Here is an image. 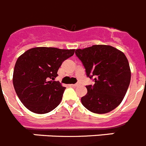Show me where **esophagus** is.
Returning a JSON list of instances; mask_svg holds the SVG:
<instances>
[{
    "mask_svg": "<svg viewBox=\"0 0 146 146\" xmlns=\"http://www.w3.org/2000/svg\"><path fill=\"white\" fill-rule=\"evenodd\" d=\"M72 86H80V83H75V84H72Z\"/></svg>",
    "mask_w": 146,
    "mask_h": 146,
    "instance_id": "1",
    "label": "esophagus"
}]
</instances>
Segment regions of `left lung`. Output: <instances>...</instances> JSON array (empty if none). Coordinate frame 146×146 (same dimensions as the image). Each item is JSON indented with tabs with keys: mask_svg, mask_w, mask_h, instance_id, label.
I'll use <instances>...</instances> for the list:
<instances>
[{
	"mask_svg": "<svg viewBox=\"0 0 146 146\" xmlns=\"http://www.w3.org/2000/svg\"><path fill=\"white\" fill-rule=\"evenodd\" d=\"M75 54L86 68L93 86H86L81 98L83 106L96 114H106L118 106L131 81L129 61L123 52L107 45H94L77 49Z\"/></svg>",
	"mask_w": 146,
	"mask_h": 146,
	"instance_id": "1",
	"label": "left lung"
}]
</instances>
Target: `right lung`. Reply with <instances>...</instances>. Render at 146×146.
Segmentation results:
<instances>
[{
	"label": "right lung",
	"mask_w": 146,
	"mask_h": 146,
	"mask_svg": "<svg viewBox=\"0 0 146 146\" xmlns=\"http://www.w3.org/2000/svg\"><path fill=\"white\" fill-rule=\"evenodd\" d=\"M74 49L36 47L17 58L13 72V85L25 107L36 114H46L60 103L66 87L54 81L65 60Z\"/></svg>",
	"instance_id": "right-lung-1"
}]
</instances>
